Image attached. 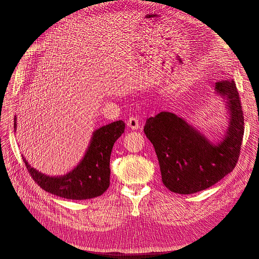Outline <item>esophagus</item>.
Masks as SVG:
<instances>
[{
    "label": "esophagus",
    "mask_w": 259,
    "mask_h": 259,
    "mask_svg": "<svg viewBox=\"0 0 259 259\" xmlns=\"http://www.w3.org/2000/svg\"><path fill=\"white\" fill-rule=\"evenodd\" d=\"M127 126L132 130L137 131L140 126H139V121L136 116H131L128 121H127Z\"/></svg>",
    "instance_id": "esophagus-1"
}]
</instances>
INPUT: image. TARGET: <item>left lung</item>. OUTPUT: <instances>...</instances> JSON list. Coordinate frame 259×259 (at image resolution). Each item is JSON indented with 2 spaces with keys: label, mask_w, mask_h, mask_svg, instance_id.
Returning a JSON list of instances; mask_svg holds the SVG:
<instances>
[{
  "label": "left lung",
  "mask_w": 259,
  "mask_h": 259,
  "mask_svg": "<svg viewBox=\"0 0 259 259\" xmlns=\"http://www.w3.org/2000/svg\"><path fill=\"white\" fill-rule=\"evenodd\" d=\"M215 94L225 100L228 114V126L217 142L175 113L163 111L146 121L144 132L158 156L162 182L175 193L205 190L231 173L238 162L244 117L236 83L217 82Z\"/></svg>",
  "instance_id": "obj_1"
}]
</instances>
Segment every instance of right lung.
Segmentation results:
<instances>
[{"instance_id":"add662e5","label":"right lung","mask_w":259,"mask_h":259,"mask_svg":"<svg viewBox=\"0 0 259 259\" xmlns=\"http://www.w3.org/2000/svg\"><path fill=\"white\" fill-rule=\"evenodd\" d=\"M17 127L15 116L14 128ZM125 130L123 121H115L94 131L90 145L77 165L61 176H50L31 167L23 159L30 175L46 192L69 200L99 197L110 185V155L114 143Z\"/></svg>"}]
</instances>
